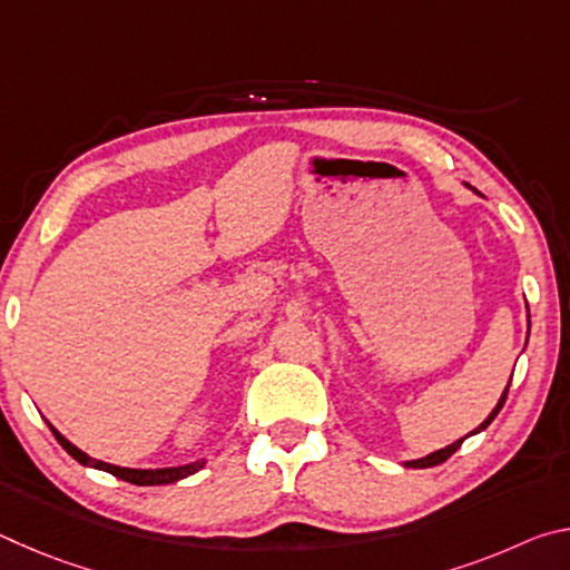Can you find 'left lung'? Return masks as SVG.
<instances>
[{
	"label": "left lung",
	"mask_w": 570,
	"mask_h": 570,
	"mask_svg": "<svg viewBox=\"0 0 570 570\" xmlns=\"http://www.w3.org/2000/svg\"><path fill=\"white\" fill-rule=\"evenodd\" d=\"M510 380H513V377H510ZM508 387H510V384H508ZM508 387H505V392H503V397H500V402L495 404V410L488 414V420H485V422H482L478 430H472V432H470V435H475V432H480V430H485V428H488V424L495 420V414H498L500 410H503V404H505V397H508ZM465 438H468V435H465ZM465 438H462V440H458V442H452V445H448V448H442V450H438V452H432V455H428V458H422V460H412V462H407V468H432V465H440V462H445V460H448L450 455H455V452L460 450V445H462V442H465Z\"/></svg>",
	"instance_id": "obj_1"
}]
</instances>
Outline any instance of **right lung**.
<instances>
[{"label":"right lung","instance_id":"obj_1","mask_svg":"<svg viewBox=\"0 0 570 570\" xmlns=\"http://www.w3.org/2000/svg\"><path fill=\"white\" fill-rule=\"evenodd\" d=\"M52 435L57 438V442L70 452V455L80 462V465H88V468H98V470H105L110 472V475L120 478L125 482H132V485H168V482H176V480H183L193 475V472H198L200 468H204V462H193V465H183V468H163V470H132V468H118V465H110V462H102V460H95V458H88L85 455L82 450H77L70 440H65L60 432H57L52 424H50Z\"/></svg>","mask_w":570,"mask_h":570}]
</instances>
